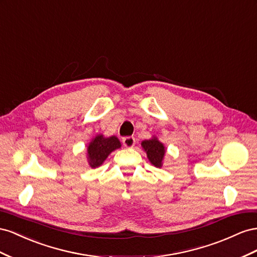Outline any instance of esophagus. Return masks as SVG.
I'll return each mask as SVG.
<instances>
[{
  "label": "esophagus",
  "instance_id": "34e87169",
  "mask_svg": "<svg viewBox=\"0 0 257 257\" xmlns=\"http://www.w3.org/2000/svg\"><path fill=\"white\" fill-rule=\"evenodd\" d=\"M122 144L126 146L127 149L134 148L136 144V139L134 137H124L122 138Z\"/></svg>",
  "mask_w": 257,
  "mask_h": 257
}]
</instances>
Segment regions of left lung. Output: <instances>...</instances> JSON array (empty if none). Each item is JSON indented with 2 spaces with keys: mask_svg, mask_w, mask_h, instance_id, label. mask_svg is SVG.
I'll list each match as a JSON object with an SVG mask.
<instances>
[{
  "mask_svg": "<svg viewBox=\"0 0 257 257\" xmlns=\"http://www.w3.org/2000/svg\"><path fill=\"white\" fill-rule=\"evenodd\" d=\"M143 150L146 152L149 160L153 166L156 168L163 167V161L165 157L166 149L156 137H153L150 140H144L141 143Z\"/></svg>",
  "mask_w": 257,
  "mask_h": 257,
  "instance_id": "left-lung-1",
  "label": "left lung"
}]
</instances>
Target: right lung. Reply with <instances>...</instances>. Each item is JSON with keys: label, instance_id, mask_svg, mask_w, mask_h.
Here are the masks:
<instances>
[{"label": "right lung", "instance_id": "obj_1", "mask_svg": "<svg viewBox=\"0 0 257 257\" xmlns=\"http://www.w3.org/2000/svg\"><path fill=\"white\" fill-rule=\"evenodd\" d=\"M121 146L117 137L105 138L102 135L94 137L87 146V159L91 168L100 167L104 163L109 154Z\"/></svg>", "mask_w": 257, "mask_h": 257}]
</instances>
